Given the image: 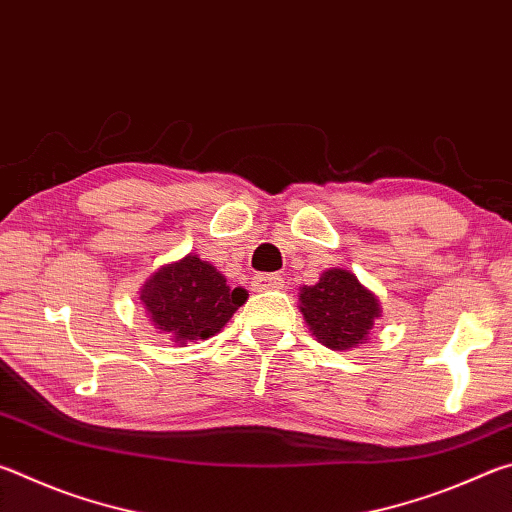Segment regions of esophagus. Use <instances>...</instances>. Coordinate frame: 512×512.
<instances>
[{
	"label": "esophagus",
	"mask_w": 512,
	"mask_h": 512,
	"mask_svg": "<svg viewBox=\"0 0 512 512\" xmlns=\"http://www.w3.org/2000/svg\"><path fill=\"white\" fill-rule=\"evenodd\" d=\"M284 284V277L280 273H259L253 277L255 289H280Z\"/></svg>",
	"instance_id": "34e87169"
}]
</instances>
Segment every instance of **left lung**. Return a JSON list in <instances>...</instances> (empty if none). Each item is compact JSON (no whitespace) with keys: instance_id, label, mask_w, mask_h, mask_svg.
<instances>
[{"instance_id":"left-lung-1","label":"left lung","mask_w":512,"mask_h":512,"mask_svg":"<svg viewBox=\"0 0 512 512\" xmlns=\"http://www.w3.org/2000/svg\"><path fill=\"white\" fill-rule=\"evenodd\" d=\"M300 300L309 329L318 343L332 350H350L366 341L372 320L379 316L377 298L343 268L325 271L318 284L302 289Z\"/></svg>"}]
</instances>
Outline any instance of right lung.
Instances as JSON below:
<instances>
[{
    "label": "right lung",
    "instance_id": "obj_1",
    "mask_svg": "<svg viewBox=\"0 0 512 512\" xmlns=\"http://www.w3.org/2000/svg\"><path fill=\"white\" fill-rule=\"evenodd\" d=\"M246 296L244 289H230L212 264L187 255L176 264L162 266L144 284L140 300L160 332L185 343L221 332Z\"/></svg>",
    "mask_w": 512,
    "mask_h": 512
}]
</instances>
